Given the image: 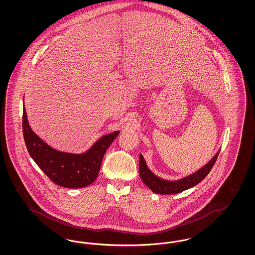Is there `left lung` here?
<instances>
[{
    "mask_svg": "<svg viewBox=\"0 0 255 255\" xmlns=\"http://www.w3.org/2000/svg\"><path fill=\"white\" fill-rule=\"evenodd\" d=\"M219 153L220 151L217 152V154L211 158L210 161H208V163L204 167H202L197 172L179 181H165L154 175L147 167L145 160L142 157V155H140L139 156V176L142 182H144V184L157 194H177L188 188H191L199 182H202L208 175L210 170L212 169L216 159L218 158Z\"/></svg>",
    "mask_w": 255,
    "mask_h": 255,
    "instance_id": "1",
    "label": "left lung"
}]
</instances>
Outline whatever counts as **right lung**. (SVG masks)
Returning a JSON list of instances; mask_svg holds the SVG:
<instances>
[{"label":"right lung","mask_w":255,"mask_h":255,"mask_svg":"<svg viewBox=\"0 0 255 255\" xmlns=\"http://www.w3.org/2000/svg\"><path fill=\"white\" fill-rule=\"evenodd\" d=\"M120 131L103 135L83 154L60 152L44 142L27 122L23 106V134L30 157L49 179L67 188H82L95 182L110 144Z\"/></svg>","instance_id":"add662e5"}]
</instances>
